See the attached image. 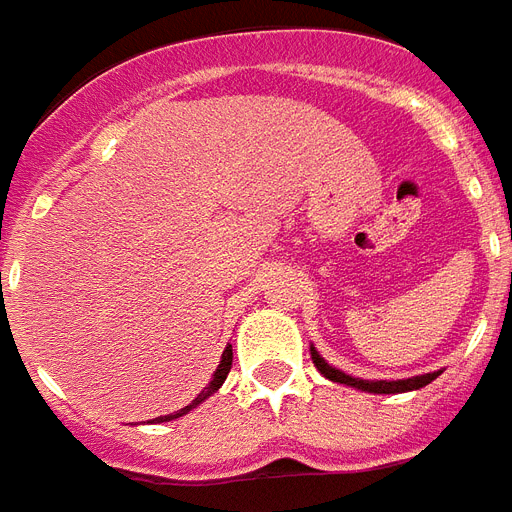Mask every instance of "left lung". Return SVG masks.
I'll return each instance as SVG.
<instances>
[{"mask_svg":"<svg viewBox=\"0 0 512 512\" xmlns=\"http://www.w3.org/2000/svg\"><path fill=\"white\" fill-rule=\"evenodd\" d=\"M312 362L327 380H333V383H346V386L367 391V394H404V391H418V388L428 386L431 380H436L441 375L439 370V372H425V375H415V378H404V380H362V378H354V375H346V372L341 370H335L333 365H327L325 359L320 357V351L314 349V346H312Z\"/></svg>","mask_w":512,"mask_h":512,"instance_id":"1","label":"left lung"}]
</instances>
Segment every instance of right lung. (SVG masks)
Instances as JSON below:
<instances>
[{
  "mask_svg": "<svg viewBox=\"0 0 512 512\" xmlns=\"http://www.w3.org/2000/svg\"><path fill=\"white\" fill-rule=\"evenodd\" d=\"M230 367H232V346H230V343H227V349H224V354H222V362H219V367H216L214 378H211L208 388H203V391H200V394L195 396V399H192V402L187 404V407H182V410H177V412H171V415H161V418L150 420V423H169V420H177V418H182V415H187V412H190V410H195L198 404H203L208 399V396L216 394V391L222 388V383H224V380H227V372H230Z\"/></svg>",
  "mask_w": 512,
  "mask_h": 512,
  "instance_id": "1",
  "label": "right lung"
}]
</instances>
